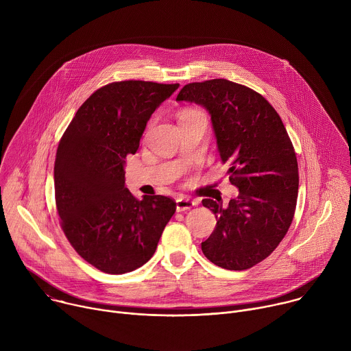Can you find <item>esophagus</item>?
<instances>
[{
    "label": "esophagus",
    "instance_id": "esophagus-1",
    "mask_svg": "<svg viewBox=\"0 0 351 351\" xmlns=\"http://www.w3.org/2000/svg\"><path fill=\"white\" fill-rule=\"evenodd\" d=\"M195 206V203L193 202L191 198H186V197H182V198H178L176 199V211L178 213H182V211H187L190 208H193Z\"/></svg>",
    "mask_w": 351,
    "mask_h": 351
}]
</instances>
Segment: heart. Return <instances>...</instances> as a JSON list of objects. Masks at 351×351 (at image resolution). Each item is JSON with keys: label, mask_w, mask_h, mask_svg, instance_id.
I'll list each match as a JSON object with an SVG mask.
<instances>
[{"label": "heart", "mask_w": 351, "mask_h": 351, "mask_svg": "<svg viewBox=\"0 0 351 351\" xmlns=\"http://www.w3.org/2000/svg\"><path fill=\"white\" fill-rule=\"evenodd\" d=\"M191 112H197V111H186V112H183L182 115H184V114H191Z\"/></svg>", "instance_id": "1"}]
</instances>
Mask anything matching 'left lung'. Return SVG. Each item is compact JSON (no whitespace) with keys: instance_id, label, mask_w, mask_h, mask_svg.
<instances>
[{"instance_id":"8db88e82","label":"left lung","mask_w":351,"mask_h":351,"mask_svg":"<svg viewBox=\"0 0 351 351\" xmlns=\"http://www.w3.org/2000/svg\"><path fill=\"white\" fill-rule=\"evenodd\" d=\"M176 101L208 111L221 161L239 189L228 206L203 199L217 218L203 253L225 269L252 268L278 247L295 210L298 167L286 128L261 94L226 79L189 83Z\"/></svg>"}]
</instances>
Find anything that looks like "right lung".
Masks as SVG:
<instances>
[{
	"label": "right lung",
	"instance_id": "1",
	"mask_svg": "<svg viewBox=\"0 0 351 351\" xmlns=\"http://www.w3.org/2000/svg\"><path fill=\"white\" fill-rule=\"evenodd\" d=\"M178 87L143 80L107 84L86 99L60 141L54 184L62 230L77 254L106 274L144 265L176 211L165 195L137 199L125 186V160Z\"/></svg>",
	"mask_w": 351,
	"mask_h": 351
}]
</instances>
